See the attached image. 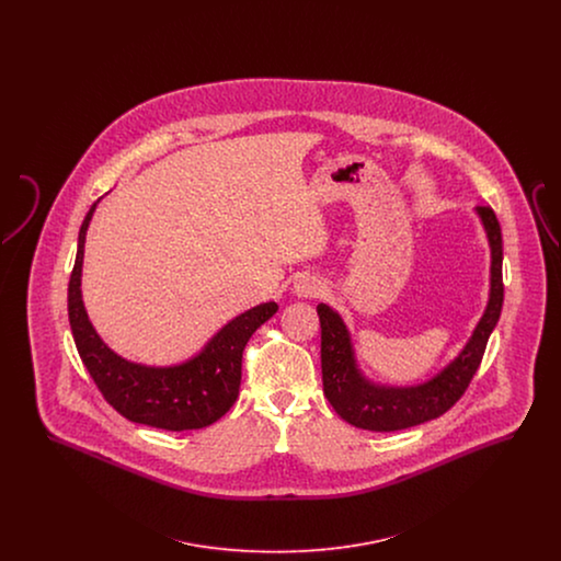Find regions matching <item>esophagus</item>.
<instances>
[{
	"mask_svg": "<svg viewBox=\"0 0 561 561\" xmlns=\"http://www.w3.org/2000/svg\"><path fill=\"white\" fill-rule=\"evenodd\" d=\"M294 294L300 296V298H313V296H320L323 293V284H321L318 277H311V275H302L294 282L293 286Z\"/></svg>",
	"mask_w": 561,
	"mask_h": 561,
	"instance_id": "1",
	"label": "esophagus"
}]
</instances>
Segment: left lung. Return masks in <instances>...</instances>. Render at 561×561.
Returning <instances> with one entry per match:
<instances>
[{
	"label": "left lung",
	"instance_id": "8db88e82",
	"mask_svg": "<svg viewBox=\"0 0 561 561\" xmlns=\"http://www.w3.org/2000/svg\"><path fill=\"white\" fill-rule=\"evenodd\" d=\"M490 245V290L478 325L465 347L437 374L416 385L374 382L359 368L351 330L339 311L320 302L323 393L348 425L368 431H400L448 412L480 368L485 343L503 309V238L492 208H476Z\"/></svg>",
	"mask_w": 561,
	"mask_h": 561
}]
</instances>
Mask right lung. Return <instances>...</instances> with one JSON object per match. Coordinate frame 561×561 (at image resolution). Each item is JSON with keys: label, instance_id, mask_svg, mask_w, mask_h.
<instances>
[{"label": "right lung", "instance_id": "right-lung-1", "mask_svg": "<svg viewBox=\"0 0 561 561\" xmlns=\"http://www.w3.org/2000/svg\"><path fill=\"white\" fill-rule=\"evenodd\" d=\"M99 202L81 222L76 267L69 279V323L81 362L105 400L128 421L165 431L208 427L238 400L243 347L279 307L268 300L243 311L195 355L172 366H147L122 357L92 325L81 296L85 233Z\"/></svg>", "mask_w": 561, "mask_h": 561}]
</instances>
